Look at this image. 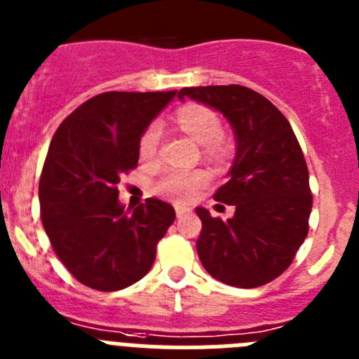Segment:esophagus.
Listing matches in <instances>:
<instances>
[{"mask_svg":"<svg viewBox=\"0 0 359 359\" xmlns=\"http://www.w3.org/2000/svg\"><path fill=\"white\" fill-rule=\"evenodd\" d=\"M175 212H177V218H184V216L189 215V212H191V209L182 208V205H177V208H175Z\"/></svg>","mask_w":359,"mask_h":359,"instance_id":"esophagus-1","label":"esophagus"}]
</instances>
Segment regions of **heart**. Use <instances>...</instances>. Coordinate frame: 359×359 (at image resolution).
Wrapping results in <instances>:
<instances>
[{
    "label": "heart",
    "instance_id": "1",
    "mask_svg": "<svg viewBox=\"0 0 359 359\" xmlns=\"http://www.w3.org/2000/svg\"><path fill=\"white\" fill-rule=\"evenodd\" d=\"M180 128L186 134H189L196 143L200 144H212L222 137V121L218 116L208 107L200 105H189V107L180 109L177 114ZM161 141V125L150 123L140 140V154L144 159L156 156L157 147ZM208 182V173L195 170H170L164 173L157 182L156 189L159 195L166 196L175 202H189L200 191V187Z\"/></svg>",
    "mask_w": 359,
    "mask_h": 359
}]
</instances>
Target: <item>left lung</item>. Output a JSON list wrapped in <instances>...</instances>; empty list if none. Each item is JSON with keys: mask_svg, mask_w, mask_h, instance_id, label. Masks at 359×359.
<instances>
[{"mask_svg": "<svg viewBox=\"0 0 359 359\" xmlns=\"http://www.w3.org/2000/svg\"><path fill=\"white\" fill-rule=\"evenodd\" d=\"M184 98L222 112L236 137L229 180L215 193L218 202L234 205V216L224 222L196 208L200 261L229 286H263L292 264L308 236L313 196L299 141L279 109L248 87H184Z\"/></svg>", "mask_w": 359, "mask_h": 359, "instance_id": "left-lung-1", "label": "left lung"}]
</instances>
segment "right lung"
<instances>
[{"instance_id": "right-lung-1", "label": "right lung", "mask_w": 359, "mask_h": 359, "mask_svg": "<svg viewBox=\"0 0 359 359\" xmlns=\"http://www.w3.org/2000/svg\"><path fill=\"white\" fill-rule=\"evenodd\" d=\"M175 95L102 93L51 140L39 182L41 218L55 254L89 288L116 292L147 276L175 219L159 198L132 211L118 200L119 179L140 161L141 134Z\"/></svg>"}]
</instances>
